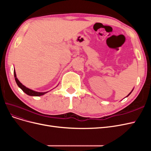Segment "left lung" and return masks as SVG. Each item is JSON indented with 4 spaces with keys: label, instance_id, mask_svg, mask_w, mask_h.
I'll use <instances>...</instances> for the list:
<instances>
[{
    "label": "left lung",
    "instance_id": "left-lung-1",
    "mask_svg": "<svg viewBox=\"0 0 151 151\" xmlns=\"http://www.w3.org/2000/svg\"><path fill=\"white\" fill-rule=\"evenodd\" d=\"M132 91H133V90H132ZM132 91H131V92H130V93H129V95H128V96H129V95H130V94H131V93H132Z\"/></svg>",
    "mask_w": 151,
    "mask_h": 151
}]
</instances>
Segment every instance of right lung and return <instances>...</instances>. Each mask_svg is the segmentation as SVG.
<instances>
[{
  "label": "right lung",
  "mask_w": 151,
  "mask_h": 151,
  "mask_svg": "<svg viewBox=\"0 0 151 151\" xmlns=\"http://www.w3.org/2000/svg\"><path fill=\"white\" fill-rule=\"evenodd\" d=\"M14 78H15V81L16 82V83L17 84V86L19 87V88L23 91V92H24L26 94H28L29 96H42L45 94H46L48 92H44V93H40V92H36V91L31 90L28 88H26L24 85H22L19 81L17 79V78L16 77V72L15 70H14Z\"/></svg>",
  "instance_id": "right-lung-1"
}]
</instances>
